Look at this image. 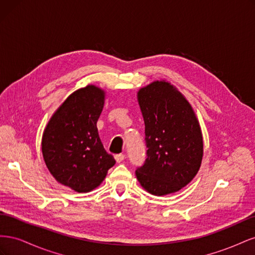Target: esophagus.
<instances>
[{
	"label": "esophagus",
	"instance_id": "obj_1",
	"mask_svg": "<svg viewBox=\"0 0 255 255\" xmlns=\"http://www.w3.org/2000/svg\"><path fill=\"white\" fill-rule=\"evenodd\" d=\"M126 158V155L125 154H116L115 155V159H116V161H117V163H121V161Z\"/></svg>",
	"mask_w": 255,
	"mask_h": 255
}]
</instances>
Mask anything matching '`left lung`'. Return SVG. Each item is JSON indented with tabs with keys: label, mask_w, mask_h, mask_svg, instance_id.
<instances>
[{
	"label": "left lung",
	"mask_w": 255,
	"mask_h": 255,
	"mask_svg": "<svg viewBox=\"0 0 255 255\" xmlns=\"http://www.w3.org/2000/svg\"><path fill=\"white\" fill-rule=\"evenodd\" d=\"M144 121L146 159L137 168L141 187L154 196L179 191L198 173L203 137L191 105L173 85L154 81L137 92Z\"/></svg>",
	"instance_id": "8db88e82"
}]
</instances>
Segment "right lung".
Masks as SVG:
<instances>
[{
    "label": "right lung",
    "instance_id": "add662e5",
    "mask_svg": "<svg viewBox=\"0 0 255 255\" xmlns=\"http://www.w3.org/2000/svg\"><path fill=\"white\" fill-rule=\"evenodd\" d=\"M104 103L105 91L87 85L65 100L44 128V163L54 179L76 192L100 186L116 163L98 133L97 122Z\"/></svg>",
    "mask_w": 255,
    "mask_h": 255
}]
</instances>
